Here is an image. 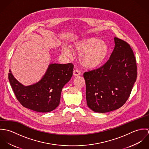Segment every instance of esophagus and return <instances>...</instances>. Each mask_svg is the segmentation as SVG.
<instances>
[{"instance_id": "esophagus-1", "label": "esophagus", "mask_w": 149, "mask_h": 149, "mask_svg": "<svg viewBox=\"0 0 149 149\" xmlns=\"http://www.w3.org/2000/svg\"><path fill=\"white\" fill-rule=\"evenodd\" d=\"M81 74V72L78 70V69H75L73 70V75L74 76H79L80 74Z\"/></svg>"}]
</instances>
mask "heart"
Here are the masks:
<instances>
[{"label":"heart","instance_id":"1","mask_svg":"<svg viewBox=\"0 0 149 149\" xmlns=\"http://www.w3.org/2000/svg\"><path fill=\"white\" fill-rule=\"evenodd\" d=\"M72 49L74 52L80 54L79 61L87 68H94L102 64L108 53V46L103 41L90 37L83 39L74 43ZM62 53L69 56L70 50L69 47L63 46Z\"/></svg>","mask_w":149,"mask_h":149}]
</instances>
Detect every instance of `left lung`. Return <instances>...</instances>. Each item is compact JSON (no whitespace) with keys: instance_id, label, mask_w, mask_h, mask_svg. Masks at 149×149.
Here are the masks:
<instances>
[{"instance_id":"left-lung-1","label":"left lung","mask_w":149,"mask_h":149,"mask_svg":"<svg viewBox=\"0 0 149 149\" xmlns=\"http://www.w3.org/2000/svg\"><path fill=\"white\" fill-rule=\"evenodd\" d=\"M114 40L109 59L83 74L87 105L96 112H107L123 106L136 79V59L130 45L116 37Z\"/></svg>"}]
</instances>
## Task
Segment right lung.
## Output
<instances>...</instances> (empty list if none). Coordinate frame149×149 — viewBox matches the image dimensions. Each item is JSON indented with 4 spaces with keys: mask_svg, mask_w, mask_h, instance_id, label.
<instances>
[{
    "mask_svg": "<svg viewBox=\"0 0 149 149\" xmlns=\"http://www.w3.org/2000/svg\"><path fill=\"white\" fill-rule=\"evenodd\" d=\"M74 65L50 64L42 79L36 84L23 86L10 70L8 79L15 95L25 108L39 112H49L58 106L63 88L71 79Z\"/></svg>",
    "mask_w": 149,
    "mask_h": 149,
    "instance_id": "obj_1",
    "label": "right lung"
}]
</instances>
